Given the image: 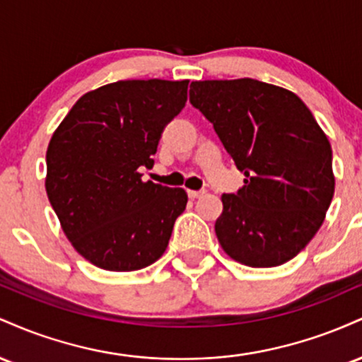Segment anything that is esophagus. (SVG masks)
Wrapping results in <instances>:
<instances>
[{
  "instance_id": "1",
  "label": "esophagus",
  "mask_w": 362,
  "mask_h": 362,
  "mask_svg": "<svg viewBox=\"0 0 362 362\" xmlns=\"http://www.w3.org/2000/svg\"><path fill=\"white\" fill-rule=\"evenodd\" d=\"M206 194V190L204 189H201V190H189V197L190 199H199V197H202V195Z\"/></svg>"
}]
</instances>
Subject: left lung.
Instances as JSON below:
<instances>
[{"instance_id":"left-lung-1","label":"left lung","mask_w":362,"mask_h":362,"mask_svg":"<svg viewBox=\"0 0 362 362\" xmlns=\"http://www.w3.org/2000/svg\"><path fill=\"white\" fill-rule=\"evenodd\" d=\"M190 103L213 124L245 185L223 194L214 224L223 250L250 267L296 257L334 197L332 148L293 91L252 78L192 81Z\"/></svg>"}]
</instances>
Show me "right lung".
<instances>
[{
  "instance_id": "right-lung-1",
  "label": "right lung",
  "mask_w": 362,
  "mask_h": 362,
  "mask_svg": "<svg viewBox=\"0 0 362 362\" xmlns=\"http://www.w3.org/2000/svg\"><path fill=\"white\" fill-rule=\"evenodd\" d=\"M189 81L127 80L88 91L49 143V202L76 252L97 267L139 271L167 250L184 189L141 180Z\"/></svg>"
}]
</instances>
